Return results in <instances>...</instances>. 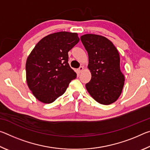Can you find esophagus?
Wrapping results in <instances>:
<instances>
[{
    "label": "esophagus",
    "mask_w": 150,
    "mask_h": 150,
    "mask_svg": "<svg viewBox=\"0 0 150 150\" xmlns=\"http://www.w3.org/2000/svg\"><path fill=\"white\" fill-rule=\"evenodd\" d=\"M77 71V72L79 73H81L83 71V67H82V66H81V67L79 68V69Z\"/></svg>",
    "instance_id": "34e87169"
}]
</instances>
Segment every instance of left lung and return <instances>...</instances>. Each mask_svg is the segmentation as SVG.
Returning a JSON list of instances; mask_svg holds the SVG:
<instances>
[{
	"mask_svg": "<svg viewBox=\"0 0 150 150\" xmlns=\"http://www.w3.org/2000/svg\"><path fill=\"white\" fill-rule=\"evenodd\" d=\"M81 40L88 53V68L92 75L85 85L87 91L98 103L107 105L115 103L124 84L117 49L102 35L85 34Z\"/></svg>",
	"mask_w": 150,
	"mask_h": 150,
	"instance_id": "8db88e82",
	"label": "left lung"
}]
</instances>
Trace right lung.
I'll return each mask as SVG.
<instances>
[{"mask_svg":"<svg viewBox=\"0 0 150 150\" xmlns=\"http://www.w3.org/2000/svg\"><path fill=\"white\" fill-rule=\"evenodd\" d=\"M79 41L77 33L59 32L35 45L27 58L26 72L28 86L38 100L53 103L77 77L68 63V52Z\"/></svg>","mask_w":150,"mask_h":150,"instance_id":"1","label":"right lung"}]
</instances>
